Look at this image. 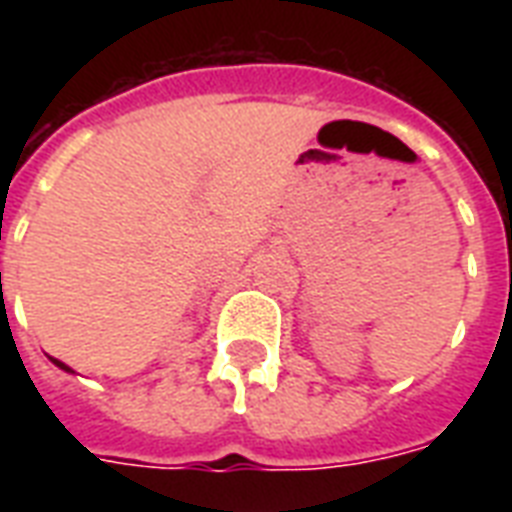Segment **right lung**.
I'll list each match as a JSON object with an SVG mask.
<instances>
[{
  "label": "right lung",
  "instance_id": "1",
  "mask_svg": "<svg viewBox=\"0 0 512 512\" xmlns=\"http://www.w3.org/2000/svg\"><path fill=\"white\" fill-rule=\"evenodd\" d=\"M50 361H52V364H55V366H58V369H63V372H68V374H76L74 369H71V366H68V364H63V361H58V358H52V356H50Z\"/></svg>",
  "mask_w": 512,
  "mask_h": 512
}]
</instances>
